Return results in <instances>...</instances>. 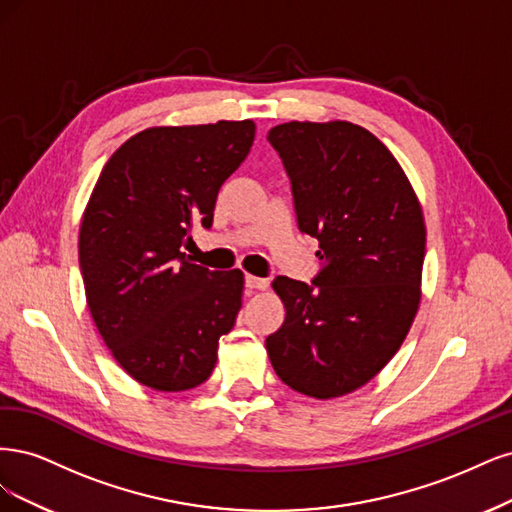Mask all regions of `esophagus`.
Instances as JSON below:
<instances>
[{
	"label": "esophagus",
	"instance_id": "esophagus-1",
	"mask_svg": "<svg viewBox=\"0 0 512 512\" xmlns=\"http://www.w3.org/2000/svg\"><path fill=\"white\" fill-rule=\"evenodd\" d=\"M244 285L246 289H266L268 287V280L266 278H259L253 274H246L244 276Z\"/></svg>",
	"mask_w": 512,
	"mask_h": 512
}]
</instances>
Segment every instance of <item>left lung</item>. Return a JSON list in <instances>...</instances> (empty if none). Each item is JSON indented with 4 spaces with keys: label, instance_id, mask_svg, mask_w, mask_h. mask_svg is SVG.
<instances>
[{
    "label": "left lung",
    "instance_id": "left-lung-1",
    "mask_svg": "<svg viewBox=\"0 0 512 512\" xmlns=\"http://www.w3.org/2000/svg\"><path fill=\"white\" fill-rule=\"evenodd\" d=\"M291 180L300 232L319 242L312 285L274 278L285 321L266 338L280 381L329 400L364 387L398 353L421 302L425 221L389 148L349 121L268 131Z\"/></svg>",
    "mask_w": 512,
    "mask_h": 512
}]
</instances>
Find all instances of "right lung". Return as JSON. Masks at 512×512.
Masks as SVG:
<instances>
[{"instance_id": "obj_1", "label": "right lung", "mask_w": 512, "mask_h": 512, "mask_svg": "<svg viewBox=\"0 0 512 512\" xmlns=\"http://www.w3.org/2000/svg\"><path fill=\"white\" fill-rule=\"evenodd\" d=\"M255 123L148 127L108 159L82 214L78 261L97 332L144 387L187 391L217 364L244 274L185 259L191 229L212 225L221 185L249 155Z\"/></svg>"}]
</instances>
